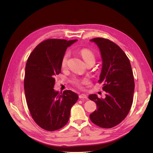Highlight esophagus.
<instances>
[{
	"label": "esophagus",
	"mask_w": 153,
	"mask_h": 153,
	"mask_svg": "<svg viewBox=\"0 0 153 153\" xmlns=\"http://www.w3.org/2000/svg\"><path fill=\"white\" fill-rule=\"evenodd\" d=\"M79 98L82 100H84V99H87V96L85 94H81L79 95Z\"/></svg>",
	"instance_id": "obj_1"
}]
</instances>
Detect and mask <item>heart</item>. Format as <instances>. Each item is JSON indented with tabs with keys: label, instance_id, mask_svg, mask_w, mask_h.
<instances>
[{
	"label": "heart",
	"instance_id": "1",
	"mask_svg": "<svg viewBox=\"0 0 153 153\" xmlns=\"http://www.w3.org/2000/svg\"><path fill=\"white\" fill-rule=\"evenodd\" d=\"M80 52L81 53V55L82 58L84 59V61L86 62L88 61H90V60H92V61H95V57L94 53H92L91 50L87 48H83L82 49ZM70 56V52L68 51L65 53L64 54L63 57L62 59V66L65 67L67 64L68 59ZM73 83L76 85L78 87H81L82 85L88 83V80L87 78H82V79H78V78H75V79L73 80Z\"/></svg>",
	"mask_w": 153,
	"mask_h": 153
}]
</instances>
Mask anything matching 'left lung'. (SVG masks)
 <instances>
[{"label": "left lung", "mask_w": 153, "mask_h": 153, "mask_svg": "<svg viewBox=\"0 0 153 153\" xmlns=\"http://www.w3.org/2000/svg\"><path fill=\"white\" fill-rule=\"evenodd\" d=\"M90 41L100 51L102 68L98 82L103 84L106 94L105 99L95 94L89 96L98 107L89 117L97 126L111 128L123 121L131 107L135 82L131 64L123 50L112 41L101 38Z\"/></svg>", "instance_id": "8db88e82"}]
</instances>
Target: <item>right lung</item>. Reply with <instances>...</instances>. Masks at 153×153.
<instances>
[{
  "instance_id": "obj_1",
  "label": "right lung",
  "mask_w": 153,
  "mask_h": 153,
  "mask_svg": "<svg viewBox=\"0 0 153 153\" xmlns=\"http://www.w3.org/2000/svg\"><path fill=\"white\" fill-rule=\"evenodd\" d=\"M76 41L45 40L27 59L24 78L27 104L32 119L45 130L55 131L65 126L72 106L78 99L70 90L61 93L53 89L55 77L61 72L63 55Z\"/></svg>"
}]
</instances>
